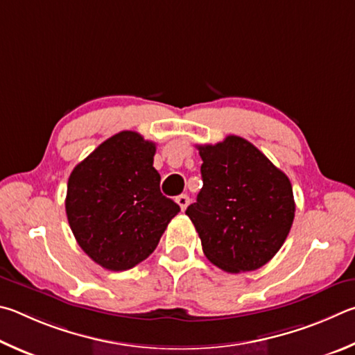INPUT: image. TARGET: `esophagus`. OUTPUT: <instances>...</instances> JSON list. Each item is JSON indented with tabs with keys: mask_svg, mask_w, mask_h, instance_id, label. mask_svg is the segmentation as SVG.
I'll return each instance as SVG.
<instances>
[{
	"mask_svg": "<svg viewBox=\"0 0 355 355\" xmlns=\"http://www.w3.org/2000/svg\"><path fill=\"white\" fill-rule=\"evenodd\" d=\"M176 202L179 204V207H181V210L184 212L185 209H187V206H189V202H190V198L187 196V195H179L178 198H176Z\"/></svg>",
	"mask_w": 355,
	"mask_h": 355,
	"instance_id": "1",
	"label": "esophagus"
}]
</instances>
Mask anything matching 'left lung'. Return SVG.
Segmentation results:
<instances>
[{
	"mask_svg": "<svg viewBox=\"0 0 355 355\" xmlns=\"http://www.w3.org/2000/svg\"><path fill=\"white\" fill-rule=\"evenodd\" d=\"M198 149L202 189L185 214L204 254L227 272L260 268L281 250L293 225L290 179L237 135Z\"/></svg>",
	"mask_w": 355,
	"mask_h": 355,
	"instance_id": "obj_1",
	"label": "left lung"
}]
</instances>
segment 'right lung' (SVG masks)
<instances>
[{
    "label": "right lung",
    "instance_id": "obj_1",
    "mask_svg": "<svg viewBox=\"0 0 355 355\" xmlns=\"http://www.w3.org/2000/svg\"><path fill=\"white\" fill-rule=\"evenodd\" d=\"M154 154L155 143L121 130L68 178L65 210L74 239L105 270L124 271L143 262L181 210L162 195Z\"/></svg>",
    "mask_w": 355,
    "mask_h": 355
}]
</instances>
